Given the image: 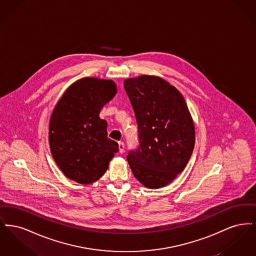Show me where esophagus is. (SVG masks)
<instances>
[{"label": "esophagus", "mask_w": 256, "mask_h": 256, "mask_svg": "<svg viewBox=\"0 0 256 256\" xmlns=\"http://www.w3.org/2000/svg\"><path fill=\"white\" fill-rule=\"evenodd\" d=\"M119 150H120L121 154H124V144L122 141L119 142Z\"/></svg>", "instance_id": "esophagus-1"}]
</instances>
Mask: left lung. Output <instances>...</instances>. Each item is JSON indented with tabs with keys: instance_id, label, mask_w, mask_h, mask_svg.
Wrapping results in <instances>:
<instances>
[{
	"instance_id": "left-lung-1",
	"label": "left lung",
	"mask_w": 256,
	"mask_h": 256,
	"mask_svg": "<svg viewBox=\"0 0 256 256\" xmlns=\"http://www.w3.org/2000/svg\"><path fill=\"white\" fill-rule=\"evenodd\" d=\"M124 88L138 126V146L126 159L134 176L150 189L182 172L195 146V128L180 92L154 76L126 80Z\"/></svg>"
}]
</instances>
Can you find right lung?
<instances>
[{
  "label": "right lung",
  "mask_w": 256,
  "mask_h": 256,
  "mask_svg": "<svg viewBox=\"0 0 256 256\" xmlns=\"http://www.w3.org/2000/svg\"><path fill=\"white\" fill-rule=\"evenodd\" d=\"M114 82L84 78L70 86L50 121V152L63 174L80 184L98 180L119 152L98 114L116 95Z\"/></svg>",
  "instance_id": "add662e5"
}]
</instances>
